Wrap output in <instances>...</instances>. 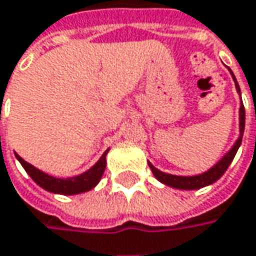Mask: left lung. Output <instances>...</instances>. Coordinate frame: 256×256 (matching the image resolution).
I'll return each mask as SVG.
<instances>
[{"instance_id":"obj_1","label":"left lung","mask_w":256,"mask_h":256,"mask_svg":"<svg viewBox=\"0 0 256 256\" xmlns=\"http://www.w3.org/2000/svg\"><path fill=\"white\" fill-rule=\"evenodd\" d=\"M232 74L233 81H234V85H236V90L240 96V88L238 85V81ZM244 130H245V107H244V102H240V108H239V138L238 140L234 142L230 150L223 156V158L218 160L216 165H213L208 171H206L203 174H198V175H194V176H180V175H172V174H166L159 171L158 168H155L150 162L149 164V168L152 170V172L155 175V178L160 181L162 184L165 186H170V187L178 188V190H198V188H203L206 186H210L213 182H216L218 178L226 172V170L229 168L230 162L234 158L240 143H242V138H244Z\"/></svg>"}]
</instances>
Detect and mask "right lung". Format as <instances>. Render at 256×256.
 Returning <instances> with one entry per match:
<instances>
[{"label": "right lung", "mask_w": 256, "mask_h": 256, "mask_svg": "<svg viewBox=\"0 0 256 256\" xmlns=\"http://www.w3.org/2000/svg\"><path fill=\"white\" fill-rule=\"evenodd\" d=\"M108 154V149L102 154V156L98 159V162L90 168L88 171H85L81 175L72 176V178H54L49 174L43 172L38 168H34L33 165H30L28 162H26L22 156H18L16 154V158L18 159V162L23 165V168L26 170V172L32 176V180L40 186L42 188H44L49 192H54V194H64V196H72V194H81L85 191H90L97 186L104 174L106 170V155Z\"/></svg>", "instance_id": "obj_1"}]
</instances>
